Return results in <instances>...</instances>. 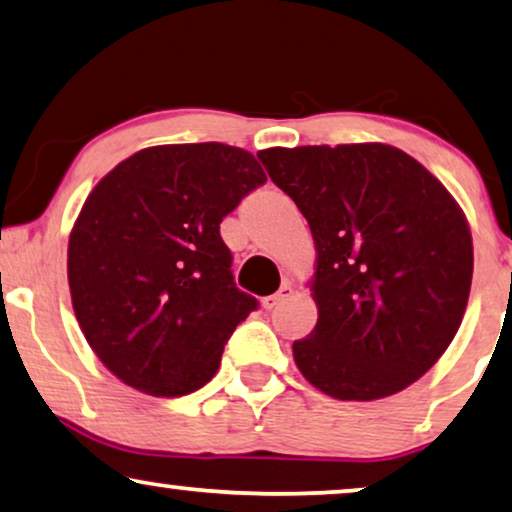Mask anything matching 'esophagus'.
Returning <instances> with one entry per match:
<instances>
[{"mask_svg": "<svg viewBox=\"0 0 512 512\" xmlns=\"http://www.w3.org/2000/svg\"><path fill=\"white\" fill-rule=\"evenodd\" d=\"M294 294V285H292V280H285L283 285H280V290L276 292V294H271V297H264V308H276L278 304H283L285 299H290Z\"/></svg>", "mask_w": 512, "mask_h": 512, "instance_id": "34e87169", "label": "esophagus"}]
</instances>
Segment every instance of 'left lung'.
<instances>
[{
	"mask_svg": "<svg viewBox=\"0 0 512 512\" xmlns=\"http://www.w3.org/2000/svg\"><path fill=\"white\" fill-rule=\"evenodd\" d=\"M315 241L318 325L292 343L301 376L329 397L406 390L448 350L473 278V241L455 197L387 143L259 150Z\"/></svg>",
	"mask_w": 512,
	"mask_h": 512,
	"instance_id": "8db88e82",
	"label": "left lung"
}]
</instances>
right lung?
I'll use <instances>...</instances> for the list:
<instances>
[{
	"label": "right lung",
	"mask_w": 512,
	"mask_h": 512,
	"mask_svg": "<svg viewBox=\"0 0 512 512\" xmlns=\"http://www.w3.org/2000/svg\"><path fill=\"white\" fill-rule=\"evenodd\" d=\"M266 174L225 143L143 148L109 171L69 234L78 325L122 383L150 397L204 387L257 308L232 276L220 222Z\"/></svg>",
	"instance_id": "add662e5"
}]
</instances>
